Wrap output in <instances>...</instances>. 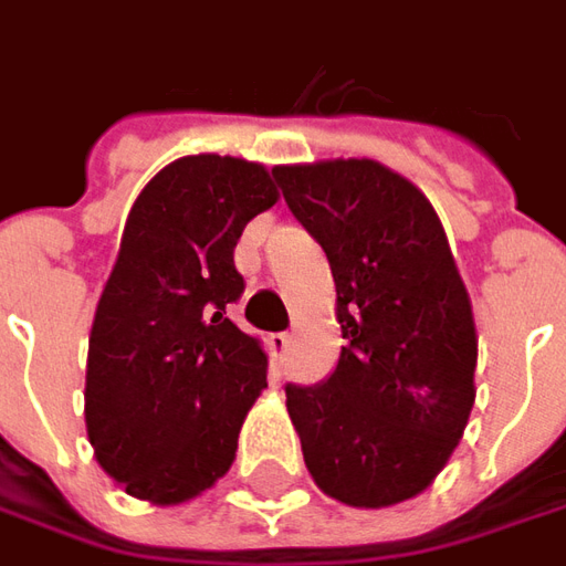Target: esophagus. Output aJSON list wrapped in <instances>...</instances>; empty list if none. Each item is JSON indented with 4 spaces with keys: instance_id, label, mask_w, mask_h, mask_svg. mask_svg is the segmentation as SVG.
Here are the masks:
<instances>
[{
    "instance_id": "obj_1",
    "label": "esophagus",
    "mask_w": 566,
    "mask_h": 566,
    "mask_svg": "<svg viewBox=\"0 0 566 566\" xmlns=\"http://www.w3.org/2000/svg\"><path fill=\"white\" fill-rule=\"evenodd\" d=\"M266 345H270L272 360H275V364H282L284 355L291 352V336H287V333H270Z\"/></svg>"
}]
</instances>
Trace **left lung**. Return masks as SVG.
<instances>
[{
  "label": "left lung",
  "instance_id": "left-lung-1",
  "mask_svg": "<svg viewBox=\"0 0 566 566\" xmlns=\"http://www.w3.org/2000/svg\"><path fill=\"white\" fill-rule=\"evenodd\" d=\"M272 175L331 260L345 339L324 385H287V416L327 497L388 510L433 485L467 430L473 303L437 209L409 178L369 157Z\"/></svg>",
  "mask_w": 566,
  "mask_h": 566
}]
</instances>
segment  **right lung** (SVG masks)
Masks as SVG:
<instances>
[{"label": "right lung", "instance_id": "1", "mask_svg": "<svg viewBox=\"0 0 566 566\" xmlns=\"http://www.w3.org/2000/svg\"><path fill=\"white\" fill-rule=\"evenodd\" d=\"M263 163L193 154L142 187L105 282L84 379L93 458L129 497L178 506L233 467L270 357L227 318L233 248L279 202Z\"/></svg>", "mask_w": 566, "mask_h": 566}]
</instances>
